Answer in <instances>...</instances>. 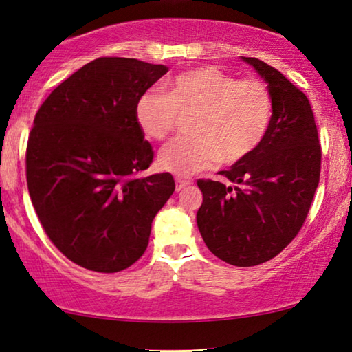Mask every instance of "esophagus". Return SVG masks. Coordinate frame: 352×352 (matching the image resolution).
I'll use <instances>...</instances> for the list:
<instances>
[{
	"instance_id": "obj_1",
	"label": "esophagus",
	"mask_w": 352,
	"mask_h": 352,
	"mask_svg": "<svg viewBox=\"0 0 352 352\" xmlns=\"http://www.w3.org/2000/svg\"><path fill=\"white\" fill-rule=\"evenodd\" d=\"M175 183H177V191H182L185 186L191 185V180H190V178H185V177H177Z\"/></svg>"
}]
</instances>
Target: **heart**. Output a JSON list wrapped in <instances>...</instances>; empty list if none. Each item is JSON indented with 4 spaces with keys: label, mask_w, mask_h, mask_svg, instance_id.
<instances>
[{
    "label": "heart",
    "mask_w": 352,
    "mask_h": 352,
    "mask_svg": "<svg viewBox=\"0 0 352 352\" xmlns=\"http://www.w3.org/2000/svg\"><path fill=\"white\" fill-rule=\"evenodd\" d=\"M192 115V135L177 138L160 155V166L172 174L188 177L250 156L268 133L273 100L258 79L197 67L170 79L169 92L148 89L135 103L137 124L153 140H166L182 116Z\"/></svg>",
    "instance_id": "b5f03b06"
}]
</instances>
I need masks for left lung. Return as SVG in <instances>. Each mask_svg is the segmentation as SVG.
Instances as JSON below:
<instances>
[{"label": "left lung", "mask_w": 352, "mask_h": 352, "mask_svg": "<svg viewBox=\"0 0 352 352\" xmlns=\"http://www.w3.org/2000/svg\"><path fill=\"white\" fill-rule=\"evenodd\" d=\"M242 60L268 84L271 124L250 156L220 172L232 185L197 180L196 221L215 256L255 266L280 254L303 226L319 185L320 145L308 97L268 63Z\"/></svg>", "instance_id": "8db88e82"}]
</instances>
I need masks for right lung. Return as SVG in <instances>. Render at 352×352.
<instances>
[{
    "label": "right lung",
    "instance_id": "right-lung-1",
    "mask_svg": "<svg viewBox=\"0 0 352 352\" xmlns=\"http://www.w3.org/2000/svg\"><path fill=\"white\" fill-rule=\"evenodd\" d=\"M167 72L137 58H96L58 84L34 116L30 197L49 239L82 268L118 273L135 263L175 190L169 172L135 177L155 156L135 103Z\"/></svg>",
    "mask_w": 352,
    "mask_h": 352
}]
</instances>
